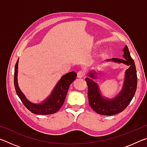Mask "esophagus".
I'll return each mask as SVG.
<instances>
[{
	"label": "esophagus",
	"instance_id": "obj_1",
	"mask_svg": "<svg viewBox=\"0 0 147 147\" xmlns=\"http://www.w3.org/2000/svg\"><path fill=\"white\" fill-rule=\"evenodd\" d=\"M85 73L83 71H80L78 72V73H77V77L79 78H84V76H85Z\"/></svg>",
	"mask_w": 147,
	"mask_h": 147
}]
</instances>
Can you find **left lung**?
Returning <instances> with one entry per match:
<instances>
[{"label":"left lung","mask_w":147,"mask_h":147,"mask_svg":"<svg viewBox=\"0 0 147 147\" xmlns=\"http://www.w3.org/2000/svg\"><path fill=\"white\" fill-rule=\"evenodd\" d=\"M124 59L112 58L107 59L108 61H113L119 63H123L129 65V68L126 71L125 80L123 88L115 98L108 100L104 98L100 95L98 85L93 80L86 78L88 87L89 104L91 108L96 113L102 115H113L123 111L132 100L136 93L138 84V77L134 59L130 56L127 46L123 49ZM95 72H90L89 76L92 78H95Z\"/></svg>","instance_id":"obj_1"}]
</instances>
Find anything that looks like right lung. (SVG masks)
<instances>
[{
	"instance_id": "right-lung-1",
	"label": "right lung",
	"mask_w": 147,
	"mask_h": 147,
	"mask_svg": "<svg viewBox=\"0 0 147 147\" xmlns=\"http://www.w3.org/2000/svg\"><path fill=\"white\" fill-rule=\"evenodd\" d=\"M18 62L19 59H17L15 65L14 86L17 94L21 99L24 106L32 113L38 115H49L57 112L63 104L69 86L76 79V73L75 72H71L62 76L49 97L43 103L35 104L27 100L18 86L17 78Z\"/></svg>"
}]
</instances>
